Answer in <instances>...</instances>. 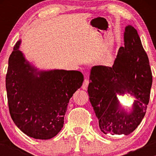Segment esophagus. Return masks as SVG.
I'll use <instances>...</instances> for the list:
<instances>
[{
    "label": "esophagus",
    "mask_w": 156,
    "mask_h": 156,
    "mask_svg": "<svg viewBox=\"0 0 156 156\" xmlns=\"http://www.w3.org/2000/svg\"><path fill=\"white\" fill-rule=\"evenodd\" d=\"M89 83V79L88 78L84 79V80L83 82V86H82V88H83L84 90H86V89H87V87H88Z\"/></svg>",
    "instance_id": "34e87169"
}]
</instances>
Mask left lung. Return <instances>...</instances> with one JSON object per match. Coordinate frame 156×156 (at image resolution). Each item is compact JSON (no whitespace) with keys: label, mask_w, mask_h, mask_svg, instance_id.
I'll list each match as a JSON object with an SVG mask.
<instances>
[{"label":"left lung","mask_w":156,"mask_h":156,"mask_svg":"<svg viewBox=\"0 0 156 156\" xmlns=\"http://www.w3.org/2000/svg\"><path fill=\"white\" fill-rule=\"evenodd\" d=\"M125 46L120 47L112 67L91 68L88 86L89 100L105 134L127 136L140 124L146 113L152 85L149 58L138 31L126 26ZM134 97L132 109L121 107L117 96Z\"/></svg>","instance_id":"left-lung-1"}]
</instances>
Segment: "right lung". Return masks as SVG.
Returning a JSON list of instances; mask_svg holds the SVG:
<instances>
[{
	"label": "right lung",
	"mask_w": 156,
	"mask_h": 156,
	"mask_svg": "<svg viewBox=\"0 0 156 156\" xmlns=\"http://www.w3.org/2000/svg\"><path fill=\"white\" fill-rule=\"evenodd\" d=\"M20 43H16L9 58L6 75L10 115L27 136L51 139L62 129L69 102L84 76L78 71L38 70L19 50Z\"/></svg>",
	"instance_id": "add662e5"
}]
</instances>
